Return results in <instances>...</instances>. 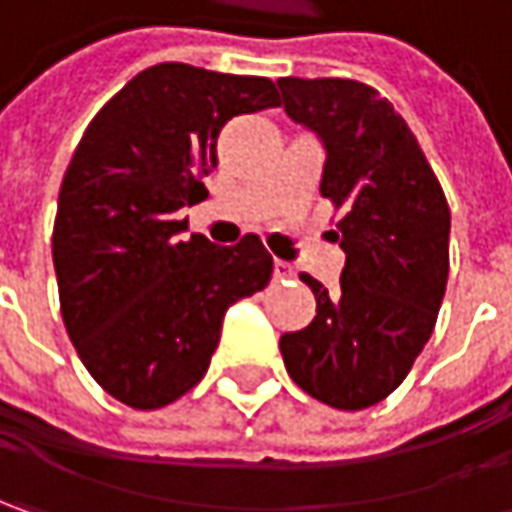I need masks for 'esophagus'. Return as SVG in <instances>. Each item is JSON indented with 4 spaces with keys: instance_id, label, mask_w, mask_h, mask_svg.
<instances>
[{
    "instance_id": "obj_1",
    "label": "esophagus",
    "mask_w": 512,
    "mask_h": 512,
    "mask_svg": "<svg viewBox=\"0 0 512 512\" xmlns=\"http://www.w3.org/2000/svg\"><path fill=\"white\" fill-rule=\"evenodd\" d=\"M275 278L278 280L295 278V266H292V263H286V260H275Z\"/></svg>"
}]
</instances>
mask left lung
<instances>
[{
  "instance_id": "left-lung-1",
  "label": "left lung",
  "mask_w": 512,
  "mask_h": 512,
  "mask_svg": "<svg viewBox=\"0 0 512 512\" xmlns=\"http://www.w3.org/2000/svg\"><path fill=\"white\" fill-rule=\"evenodd\" d=\"M283 108L326 148L321 197L346 263L329 295L300 280L318 315L280 338L286 372L335 410H364L401 387L430 341L450 272V206L392 102L355 79H278Z\"/></svg>"
}]
</instances>
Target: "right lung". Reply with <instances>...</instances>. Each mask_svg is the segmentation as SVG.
Wrapping results in <instances>:
<instances>
[{
    "label": "right lung",
    "instance_id": "right-lung-1",
    "mask_svg": "<svg viewBox=\"0 0 512 512\" xmlns=\"http://www.w3.org/2000/svg\"><path fill=\"white\" fill-rule=\"evenodd\" d=\"M272 105V79L160 62L79 140L54 220L59 312L79 361L125 407L160 410L200 384L226 309L272 278L257 234L214 246L203 234L180 240L177 220L209 197L220 128Z\"/></svg>",
    "mask_w": 512,
    "mask_h": 512
}]
</instances>
